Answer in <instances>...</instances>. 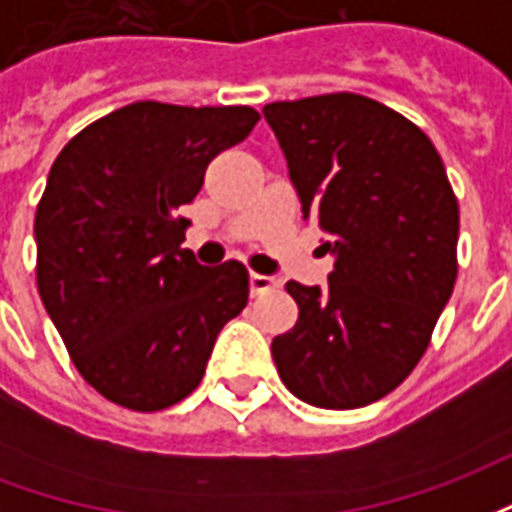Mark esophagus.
<instances>
[{"label": "esophagus", "mask_w": 512, "mask_h": 512, "mask_svg": "<svg viewBox=\"0 0 512 512\" xmlns=\"http://www.w3.org/2000/svg\"><path fill=\"white\" fill-rule=\"evenodd\" d=\"M274 288H277V279L266 277V274H249V290H252V296H263V293Z\"/></svg>", "instance_id": "34e87169"}]
</instances>
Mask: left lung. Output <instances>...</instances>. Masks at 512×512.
Wrapping results in <instances>:
<instances>
[{
    "label": "left lung",
    "instance_id": "1",
    "mask_svg": "<svg viewBox=\"0 0 512 512\" xmlns=\"http://www.w3.org/2000/svg\"><path fill=\"white\" fill-rule=\"evenodd\" d=\"M304 219L326 235L329 288L290 279L299 321L271 343L279 378L318 408H362L408 378L458 277V200L439 150L356 93L263 109Z\"/></svg>",
    "mask_w": 512,
    "mask_h": 512
}]
</instances>
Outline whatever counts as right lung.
I'll return each instance as SVG.
<instances>
[{
  "instance_id": "obj_1",
  "label": "right lung",
  "mask_w": 512,
  "mask_h": 512,
  "mask_svg": "<svg viewBox=\"0 0 512 512\" xmlns=\"http://www.w3.org/2000/svg\"><path fill=\"white\" fill-rule=\"evenodd\" d=\"M257 120L252 106L136 101L79 131L51 167L35 213L40 299L76 370L117 406L161 411L191 395L246 307V268L200 266L175 211Z\"/></svg>"
}]
</instances>
